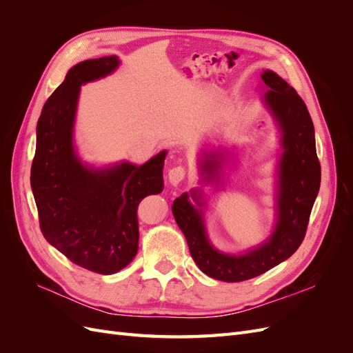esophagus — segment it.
Instances as JSON below:
<instances>
[{"mask_svg":"<svg viewBox=\"0 0 353 353\" xmlns=\"http://www.w3.org/2000/svg\"><path fill=\"white\" fill-rule=\"evenodd\" d=\"M185 176V169L183 166H176V168H172L168 172V179H169V184L176 187L181 181L184 179Z\"/></svg>","mask_w":353,"mask_h":353,"instance_id":"obj_1","label":"esophagus"}]
</instances>
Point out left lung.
Masks as SVG:
<instances>
[{"mask_svg": "<svg viewBox=\"0 0 353 353\" xmlns=\"http://www.w3.org/2000/svg\"><path fill=\"white\" fill-rule=\"evenodd\" d=\"M261 103L279 132L280 153L274 172V223L268 237L243 252H225L212 243L205 212L209 199L196 187L183 193L172 205L174 218L185 236L191 258L212 279L239 283L250 280L284 262L301 245L309 215L321 183L316 157L315 130L303 100L280 74L266 69L261 74ZM234 153L218 145L205 147L197 157L201 185L213 191L223 188V166Z\"/></svg>", "mask_w": 353, "mask_h": 353, "instance_id": "1", "label": "left lung"}]
</instances>
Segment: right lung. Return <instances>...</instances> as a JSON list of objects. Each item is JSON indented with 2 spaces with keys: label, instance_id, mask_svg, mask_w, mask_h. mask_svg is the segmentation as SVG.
Segmentation results:
<instances>
[{
  "label": "right lung",
  "instance_id": "right-lung-1",
  "mask_svg": "<svg viewBox=\"0 0 353 353\" xmlns=\"http://www.w3.org/2000/svg\"><path fill=\"white\" fill-rule=\"evenodd\" d=\"M117 56L74 65L44 104L37 125L30 187L47 241L69 261L110 275L130 265L138 252L137 208L163 190L166 150L143 165L121 160L103 166L85 162L74 141L81 87L109 77Z\"/></svg>",
  "mask_w": 353,
  "mask_h": 353
}]
</instances>
